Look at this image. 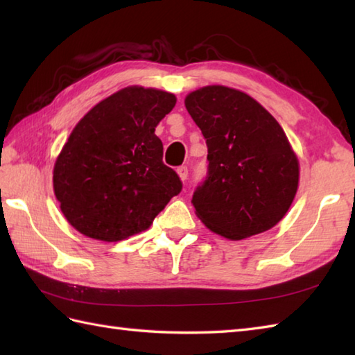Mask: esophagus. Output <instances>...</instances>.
I'll list each match as a JSON object with an SVG mask.
<instances>
[{"label":"esophagus","instance_id":"esophagus-1","mask_svg":"<svg viewBox=\"0 0 355 355\" xmlns=\"http://www.w3.org/2000/svg\"><path fill=\"white\" fill-rule=\"evenodd\" d=\"M177 172H178V175H180V178L183 180V182H184V180H187V175H189V169H187V166H180Z\"/></svg>","mask_w":355,"mask_h":355}]
</instances>
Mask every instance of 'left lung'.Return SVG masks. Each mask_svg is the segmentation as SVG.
<instances>
[{
  "instance_id": "8db88e82",
  "label": "left lung",
  "mask_w": 355,
  "mask_h": 355,
  "mask_svg": "<svg viewBox=\"0 0 355 355\" xmlns=\"http://www.w3.org/2000/svg\"><path fill=\"white\" fill-rule=\"evenodd\" d=\"M207 145V173L192 205L207 227L229 239L266 232L297 191L299 162L276 119L250 96L223 85L186 97Z\"/></svg>"
}]
</instances>
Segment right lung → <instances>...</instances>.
<instances>
[{
	"label": "right lung",
	"instance_id": "obj_1",
	"mask_svg": "<svg viewBox=\"0 0 355 355\" xmlns=\"http://www.w3.org/2000/svg\"><path fill=\"white\" fill-rule=\"evenodd\" d=\"M175 102L160 89L128 87L76 125L53 171L55 195L74 229L99 241H122L146 230L182 192L154 132Z\"/></svg>",
	"mask_w": 355,
	"mask_h": 355
}]
</instances>
